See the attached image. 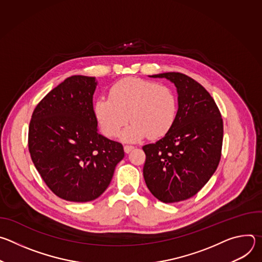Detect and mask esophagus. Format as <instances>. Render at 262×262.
I'll list each match as a JSON object with an SVG mask.
<instances>
[{
  "instance_id": "esophagus-1",
  "label": "esophagus",
  "mask_w": 262,
  "mask_h": 262,
  "mask_svg": "<svg viewBox=\"0 0 262 262\" xmlns=\"http://www.w3.org/2000/svg\"><path fill=\"white\" fill-rule=\"evenodd\" d=\"M134 149V146H129V145H125L124 146V151L125 154H129L132 150Z\"/></svg>"
}]
</instances>
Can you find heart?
I'll list each match as a JSON object with an SVG mask.
<instances>
[{"label":"heart","instance_id":"b5f03b06","mask_svg":"<svg viewBox=\"0 0 262 262\" xmlns=\"http://www.w3.org/2000/svg\"><path fill=\"white\" fill-rule=\"evenodd\" d=\"M94 115L106 137H116L130 119L133 122L121 134L124 142H138L147 136L159 139L166 136L174 125L177 99L166 86L127 78L111 88L110 97L96 99Z\"/></svg>","mask_w":262,"mask_h":262}]
</instances>
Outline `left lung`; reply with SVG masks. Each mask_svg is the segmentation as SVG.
I'll return each mask as SVG.
<instances>
[{
  "mask_svg": "<svg viewBox=\"0 0 262 262\" xmlns=\"http://www.w3.org/2000/svg\"><path fill=\"white\" fill-rule=\"evenodd\" d=\"M151 78L167 79L177 91V116L171 130L143 146V175L147 188L162 202L174 203L196 195L221 159L223 119L210 94L198 82L179 72Z\"/></svg>",
  "mask_w": 262,
  "mask_h": 262,
  "instance_id": "obj_1",
  "label": "left lung"
}]
</instances>
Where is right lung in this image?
<instances>
[{
    "instance_id": "1",
    "label": "right lung",
    "mask_w": 262,
    "mask_h": 262,
    "mask_svg": "<svg viewBox=\"0 0 262 262\" xmlns=\"http://www.w3.org/2000/svg\"><path fill=\"white\" fill-rule=\"evenodd\" d=\"M94 77L72 76L37 104L29 126L35 168L58 197L71 202L98 198L108 186L123 146L98 133Z\"/></svg>"
}]
</instances>
